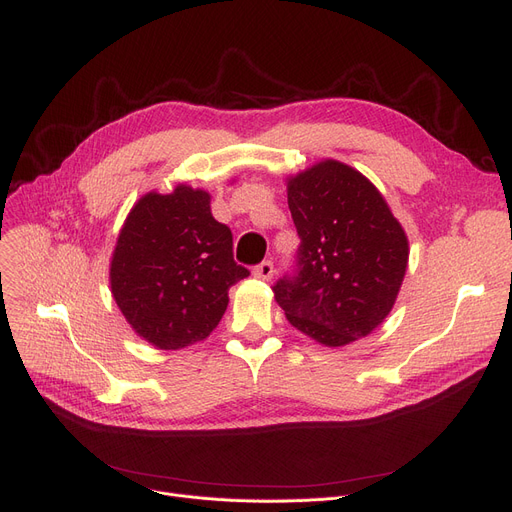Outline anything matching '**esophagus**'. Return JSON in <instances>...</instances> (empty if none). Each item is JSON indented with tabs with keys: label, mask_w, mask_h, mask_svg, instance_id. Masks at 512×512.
Returning a JSON list of instances; mask_svg holds the SVG:
<instances>
[{
	"label": "esophagus",
	"mask_w": 512,
	"mask_h": 512,
	"mask_svg": "<svg viewBox=\"0 0 512 512\" xmlns=\"http://www.w3.org/2000/svg\"><path fill=\"white\" fill-rule=\"evenodd\" d=\"M274 263L272 261H261L259 265H255V270H253V274H255V278H259V280H272V276H274Z\"/></svg>",
	"instance_id": "obj_1"
}]
</instances>
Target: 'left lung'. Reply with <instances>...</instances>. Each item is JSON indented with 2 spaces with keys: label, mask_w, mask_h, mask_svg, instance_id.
<instances>
[{
  "label": "left lung",
  "mask_w": 512,
  "mask_h": 512,
  "mask_svg": "<svg viewBox=\"0 0 512 512\" xmlns=\"http://www.w3.org/2000/svg\"><path fill=\"white\" fill-rule=\"evenodd\" d=\"M301 247L297 270L274 284L290 324L326 346L365 338L392 311L407 272L409 240L386 199L336 159L288 178Z\"/></svg>",
  "instance_id": "1"
}]
</instances>
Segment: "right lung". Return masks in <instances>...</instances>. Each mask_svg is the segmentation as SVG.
Masks as SVG:
<instances>
[{
	"label": "right lung",
	"instance_id": "right-lung-1",
	"mask_svg": "<svg viewBox=\"0 0 512 512\" xmlns=\"http://www.w3.org/2000/svg\"><path fill=\"white\" fill-rule=\"evenodd\" d=\"M211 197L178 184L130 209L110 265L114 301L143 340L178 351L205 340L228 307V290L249 276L234 261L232 232L211 215Z\"/></svg>",
	"mask_w": 512,
	"mask_h": 512
}]
</instances>
